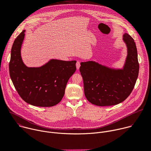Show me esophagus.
<instances>
[{"label":"esophagus","instance_id":"1","mask_svg":"<svg viewBox=\"0 0 151 151\" xmlns=\"http://www.w3.org/2000/svg\"><path fill=\"white\" fill-rule=\"evenodd\" d=\"M76 68H77V69H79V68H80V66H81L80 61H78L76 62Z\"/></svg>","mask_w":151,"mask_h":151}]
</instances>
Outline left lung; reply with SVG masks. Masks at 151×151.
I'll return each instance as SVG.
<instances>
[{"instance_id": "obj_1", "label": "left lung", "mask_w": 151, "mask_h": 151, "mask_svg": "<svg viewBox=\"0 0 151 151\" xmlns=\"http://www.w3.org/2000/svg\"><path fill=\"white\" fill-rule=\"evenodd\" d=\"M123 40L127 47V57L122 69H112L93 61L81 63L84 93L92 104L112 106L124 101L132 92L139 70L135 42L125 33Z\"/></svg>"}]
</instances>
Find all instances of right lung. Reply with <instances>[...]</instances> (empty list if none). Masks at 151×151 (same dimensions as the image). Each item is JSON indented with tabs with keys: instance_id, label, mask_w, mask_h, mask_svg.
<instances>
[{
	"instance_id": "add662e5",
	"label": "right lung",
	"mask_w": 151,
	"mask_h": 151,
	"mask_svg": "<svg viewBox=\"0 0 151 151\" xmlns=\"http://www.w3.org/2000/svg\"><path fill=\"white\" fill-rule=\"evenodd\" d=\"M23 30L15 39L9 64V75L19 96L35 106L51 107L63 99L67 83L76 71V61L51 60L40 68H28L21 57Z\"/></svg>"
}]
</instances>
